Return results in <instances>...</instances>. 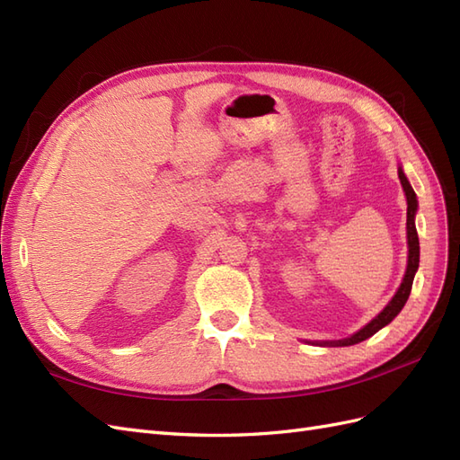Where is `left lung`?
I'll return each mask as SVG.
<instances>
[{
    "instance_id": "1",
    "label": "left lung",
    "mask_w": 460,
    "mask_h": 460,
    "mask_svg": "<svg viewBox=\"0 0 460 460\" xmlns=\"http://www.w3.org/2000/svg\"><path fill=\"white\" fill-rule=\"evenodd\" d=\"M397 174L401 180V186L402 191H405V198H407V247H409V253H407V270L405 276H402L401 286L397 288L395 296L389 299V303L385 307L376 314L368 324H365L358 332H355L353 336L349 338H343V340H328V341H307L311 345H320V347H347V345H355L365 341L368 338H372L376 332H380L382 328H385L392 320L401 313V309L405 307V303L411 296V288H412V280H414V274L419 270V262H420V243H419V234H416V213H419V199H416V193L409 182V178L405 176V171H402V166H397Z\"/></svg>"
}]
</instances>
